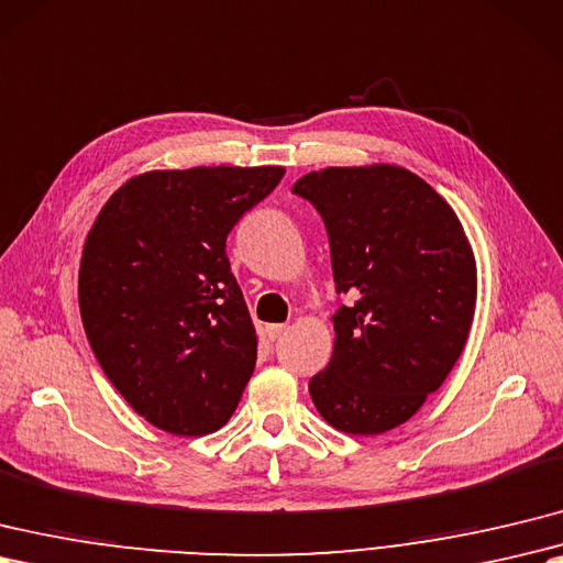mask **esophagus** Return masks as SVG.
Instances as JSON below:
<instances>
[{"label":"esophagus","mask_w":563,"mask_h":563,"mask_svg":"<svg viewBox=\"0 0 563 563\" xmlns=\"http://www.w3.org/2000/svg\"><path fill=\"white\" fill-rule=\"evenodd\" d=\"M287 331H290V329H287L285 323H273V325H268V329H266L271 341H280V338H283Z\"/></svg>","instance_id":"obj_1"}]
</instances>
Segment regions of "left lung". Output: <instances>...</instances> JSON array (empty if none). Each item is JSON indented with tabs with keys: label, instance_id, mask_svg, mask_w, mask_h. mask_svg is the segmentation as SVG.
<instances>
[{
	"label": "left lung",
	"instance_id": "left-lung-1",
	"mask_svg": "<svg viewBox=\"0 0 563 563\" xmlns=\"http://www.w3.org/2000/svg\"><path fill=\"white\" fill-rule=\"evenodd\" d=\"M295 194L321 213L338 292L333 355L309 382L319 415L345 434L408 422L463 355L477 305L473 246L453 208L398 165L323 167Z\"/></svg>",
	"mask_w": 563,
	"mask_h": 563
}]
</instances>
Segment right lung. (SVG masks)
I'll list each match as a JSON object with an SVG mask.
<instances>
[{"label": "right lung", "mask_w": 563, "mask_h": 563, "mask_svg": "<svg viewBox=\"0 0 563 563\" xmlns=\"http://www.w3.org/2000/svg\"><path fill=\"white\" fill-rule=\"evenodd\" d=\"M280 165L151 169L90 228L78 307L102 372L167 434L203 437L238 410L258 335L225 240L278 187Z\"/></svg>", "instance_id": "add662e5"}]
</instances>
